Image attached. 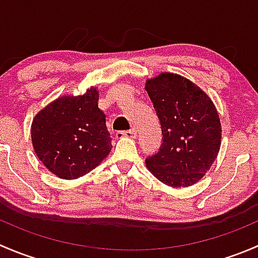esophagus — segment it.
I'll use <instances>...</instances> for the list:
<instances>
[{"instance_id": "esophagus-1", "label": "esophagus", "mask_w": 258, "mask_h": 258, "mask_svg": "<svg viewBox=\"0 0 258 258\" xmlns=\"http://www.w3.org/2000/svg\"><path fill=\"white\" fill-rule=\"evenodd\" d=\"M137 135L136 130L132 128V130H127V131H118L116 134L117 137H130V139H135Z\"/></svg>"}]
</instances>
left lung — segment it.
<instances>
[{
	"instance_id": "obj_1",
	"label": "left lung",
	"mask_w": 258,
	"mask_h": 258,
	"mask_svg": "<svg viewBox=\"0 0 258 258\" xmlns=\"http://www.w3.org/2000/svg\"><path fill=\"white\" fill-rule=\"evenodd\" d=\"M146 91L162 128V144L146 166L171 187L196 183L210 170L221 146L215 105L195 83L165 72L147 80Z\"/></svg>"
}]
</instances>
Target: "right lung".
Returning <instances> with one entry per match:
<instances>
[{
	"label": "right lung",
	"instance_id": "add662e5",
	"mask_svg": "<svg viewBox=\"0 0 258 258\" xmlns=\"http://www.w3.org/2000/svg\"><path fill=\"white\" fill-rule=\"evenodd\" d=\"M36 155L57 177L75 179L107 157L111 135L98 108V92L63 96L36 114L31 126Z\"/></svg>",
	"mask_w": 258,
	"mask_h": 258
}]
</instances>
